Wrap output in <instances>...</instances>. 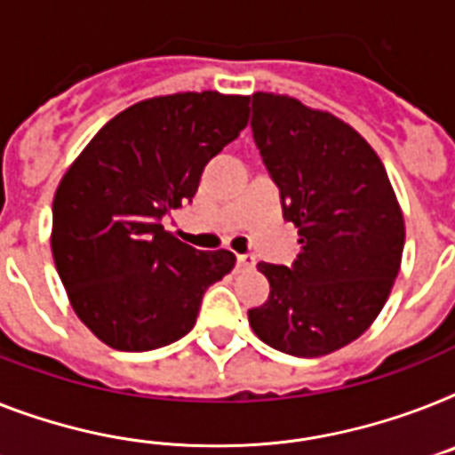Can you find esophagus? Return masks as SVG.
<instances>
[{
	"label": "esophagus",
	"instance_id": "obj_1",
	"mask_svg": "<svg viewBox=\"0 0 455 455\" xmlns=\"http://www.w3.org/2000/svg\"><path fill=\"white\" fill-rule=\"evenodd\" d=\"M236 262H239V267H243V269H253L255 267V258L253 255H239V258H236Z\"/></svg>",
	"mask_w": 455,
	"mask_h": 455
}]
</instances>
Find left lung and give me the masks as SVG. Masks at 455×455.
<instances>
[{
    "label": "left lung",
    "instance_id": "8db88e82",
    "mask_svg": "<svg viewBox=\"0 0 455 455\" xmlns=\"http://www.w3.org/2000/svg\"><path fill=\"white\" fill-rule=\"evenodd\" d=\"M251 130L302 243L292 267L258 265L269 298L249 311L251 328L283 354L328 355L384 309L403 262V209L377 151L330 111L255 92Z\"/></svg>",
    "mask_w": 455,
    "mask_h": 455
}]
</instances>
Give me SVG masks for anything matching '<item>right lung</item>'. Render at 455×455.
<instances>
[{
    "label": "right lung",
    "mask_w": 455,
    "mask_h": 455,
    "mask_svg": "<svg viewBox=\"0 0 455 455\" xmlns=\"http://www.w3.org/2000/svg\"><path fill=\"white\" fill-rule=\"evenodd\" d=\"M246 95L176 92L108 120L52 197L51 251L71 309L118 351H151L193 330L202 295L235 267L163 228L193 200L206 163L249 123Z\"/></svg>",
    "instance_id": "obj_1"
}]
</instances>
